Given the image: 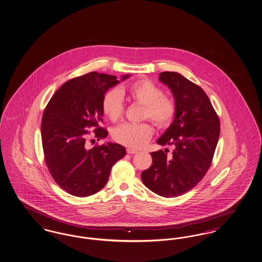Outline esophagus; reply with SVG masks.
Returning <instances> with one entry per match:
<instances>
[{
    "label": "esophagus",
    "instance_id": "1",
    "mask_svg": "<svg viewBox=\"0 0 262 262\" xmlns=\"http://www.w3.org/2000/svg\"><path fill=\"white\" fill-rule=\"evenodd\" d=\"M126 152H127V154H136V153H137L136 150L132 149V148H127V149H126Z\"/></svg>",
    "mask_w": 262,
    "mask_h": 262
}]
</instances>
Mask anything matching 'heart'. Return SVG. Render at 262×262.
Instances as JSON below:
<instances>
[{"mask_svg": "<svg viewBox=\"0 0 262 262\" xmlns=\"http://www.w3.org/2000/svg\"><path fill=\"white\" fill-rule=\"evenodd\" d=\"M138 104L143 105V119H150L160 127L168 126L176 116V105L166 95L162 94L161 89L150 80H140L120 91L113 89L103 95L101 108L111 122H118L124 114V103L122 94ZM153 135V127L148 123L129 124L126 123L116 127L113 138L117 142L132 148L144 146Z\"/></svg>", "mask_w": 262, "mask_h": 262, "instance_id": "b5f03b06", "label": "heart"}]
</instances>
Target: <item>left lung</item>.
<instances>
[{"instance_id":"obj_1","label":"left lung","mask_w":262,"mask_h":262,"mask_svg":"<svg viewBox=\"0 0 262 262\" xmlns=\"http://www.w3.org/2000/svg\"><path fill=\"white\" fill-rule=\"evenodd\" d=\"M159 80L170 90L176 116L158 138L160 145H173L152 152V165L143 170V184L162 197H178L196 186L207 173L220 133V119L199 85L178 72H162Z\"/></svg>"}]
</instances>
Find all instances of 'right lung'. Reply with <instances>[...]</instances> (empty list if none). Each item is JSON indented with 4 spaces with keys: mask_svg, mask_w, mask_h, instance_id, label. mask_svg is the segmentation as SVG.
Wrapping results in <instances>:
<instances>
[{
    "mask_svg": "<svg viewBox=\"0 0 262 262\" xmlns=\"http://www.w3.org/2000/svg\"><path fill=\"white\" fill-rule=\"evenodd\" d=\"M130 75L122 76L125 81ZM117 77L91 72L62 84L42 114L41 135L45 161L54 181L67 193L86 197L104 187L111 168L125 157V147L107 142L90 149L88 128L97 140L108 136L100 127L101 102L106 92L119 84Z\"/></svg>",
    "mask_w": 262,
    "mask_h": 262,
    "instance_id": "1",
    "label": "right lung"
}]
</instances>
